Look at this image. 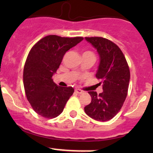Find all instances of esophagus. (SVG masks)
<instances>
[{
    "instance_id": "esophagus-1",
    "label": "esophagus",
    "mask_w": 153,
    "mask_h": 153,
    "mask_svg": "<svg viewBox=\"0 0 153 153\" xmlns=\"http://www.w3.org/2000/svg\"><path fill=\"white\" fill-rule=\"evenodd\" d=\"M75 92L78 94H82L83 92H84L82 90H81V89H75Z\"/></svg>"
}]
</instances>
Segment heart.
Here are the masks:
<instances>
[{"instance_id": "obj_1", "label": "heart", "mask_w": 153, "mask_h": 153, "mask_svg": "<svg viewBox=\"0 0 153 153\" xmlns=\"http://www.w3.org/2000/svg\"><path fill=\"white\" fill-rule=\"evenodd\" d=\"M84 53H86V54H91V55H93V53H92V52H89V51H87V52H84Z\"/></svg>"}]
</instances>
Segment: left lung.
<instances>
[{
	"instance_id": "8db88e82",
	"label": "left lung",
	"mask_w": 153,
	"mask_h": 153,
	"mask_svg": "<svg viewBox=\"0 0 153 153\" xmlns=\"http://www.w3.org/2000/svg\"><path fill=\"white\" fill-rule=\"evenodd\" d=\"M85 40L97 49L99 65L96 78L101 80L103 92L90 91L92 101L84 107L86 114L99 121L112 119L122 107L126 98L130 72L122 51L115 44L101 37H86Z\"/></svg>"
}]
</instances>
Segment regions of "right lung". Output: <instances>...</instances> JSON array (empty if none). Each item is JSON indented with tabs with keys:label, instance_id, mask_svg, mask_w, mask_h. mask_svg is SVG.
<instances>
[{
	"label": "right lung",
	"instance_id": "1",
	"mask_svg": "<svg viewBox=\"0 0 153 153\" xmlns=\"http://www.w3.org/2000/svg\"><path fill=\"white\" fill-rule=\"evenodd\" d=\"M83 39L48 35L29 51L24 69V86L27 100L38 115L53 118L64 110L74 89L58 86L52 76L66 52Z\"/></svg>",
	"mask_w": 153,
	"mask_h": 153
}]
</instances>
